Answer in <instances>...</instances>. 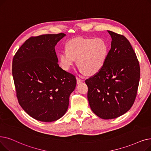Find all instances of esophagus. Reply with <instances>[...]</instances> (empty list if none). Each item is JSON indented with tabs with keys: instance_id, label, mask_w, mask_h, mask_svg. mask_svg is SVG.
Listing matches in <instances>:
<instances>
[{
	"instance_id": "1",
	"label": "esophagus",
	"mask_w": 151,
	"mask_h": 151,
	"mask_svg": "<svg viewBox=\"0 0 151 151\" xmlns=\"http://www.w3.org/2000/svg\"><path fill=\"white\" fill-rule=\"evenodd\" d=\"M82 82H83V80L80 78L79 77H77V84H79L81 83Z\"/></svg>"
}]
</instances>
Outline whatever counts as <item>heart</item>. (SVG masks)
<instances>
[{
    "label": "heart",
    "mask_w": 151,
    "mask_h": 151,
    "mask_svg": "<svg viewBox=\"0 0 151 151\" xmlns=\"http://www.w3.org/2000/svg\"><path fill=\"white\" fill-rule=\"evenodd\" d=\"M109 54V45L101 38H76L68 42L66 50L59 54L61 67L68 70L75 60L81 73L97 74L104 66Z\"/></svg>",
    "instance_id": "heart-1"
}]
</instances>
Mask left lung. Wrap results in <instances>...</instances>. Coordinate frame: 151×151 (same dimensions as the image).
<instances>
[{
	"label": "left lung",
	"instance_id": "8db88e82",
	"mask_svg": "<svg viewBox=\"0 0 151 151\" xmlns=\"http://www.w3.org/2000/svg\"><path fill=\"white\" fill-rule=\"evenodd\" d=\"M111 48L103 68L85 80L92 111L103 119L117 118L132 107L137 95L140 66L130 42L123 35L107 31Z\"/></svg>",
	"mask_w": 151,
	"mask_h": 151
}]
</instances>
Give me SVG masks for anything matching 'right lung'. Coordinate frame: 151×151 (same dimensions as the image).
<instances>
[{"label": "right lung", "mask_w": 151, "mask_h": 151, "mask_svg": "<svg viewBox=\"0 0 151 151\" xmlns=\"http://www.w3.org/2000/svg\"><path fill=\"white\" fill-rule=\"evenodd\" d=\"M65 34L27 39L14 55L12 75L18 103L32 118L50 122L66 113L76 86L74 75L61 69L55 47Z\"/></svg>", "instance_id": "obj_1"}]
</instances>
